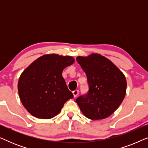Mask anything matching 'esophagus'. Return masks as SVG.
<instances>
[{
  "mask_svg": "<svg viewBox=\"0 0 148 148\" xmlns=\"http://www.w3.org/2000/svg\"><path fill=\"white\" fill-rule=\"evenodd\" d=\"M73 94L74 97H77V95L79 94V90H74L73 92Z\"/></svg>",
  "mask_w": 148,
  "mask_h": 148,
  "instance_id": "obj_1",
  "label": "esophagus"
}]
</instances>
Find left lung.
Masks as SVG:
<instances>
[{"label": "left lung", "mask_w": 148, "mask_h": 148, "mask_svg": "<svg viewBox=\"0 0 148 148\" xmlns=\"http://www.w3.org/2000/svg\"><path fill=\"white\" fill-rule=\"evenodd\" d=\"M76 60L86 73L90 88L88 94L79 97L76 102L87 118H107L124 100L127 90L125 76L113 62L101 54L77 56Z\"/></svg>", "instance_id": "left-lung-1"}]
</instances>
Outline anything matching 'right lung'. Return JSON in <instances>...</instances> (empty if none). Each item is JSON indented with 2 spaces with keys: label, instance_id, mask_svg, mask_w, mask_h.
Instances as JSON below:
<instances>
[{
  "label": "right lung",
  "instance_id": "obj_1",
  "mask_svg": "<svg viewBox=\"0 0 148 148\" xmlns=\"http://www.w3.org/2000/svg\"><path fill=\"white\" fill-rule=\"evenodd\" d=\"M74 61L70 56L44 54L23 71L18 82V93L22 104L32 116L53 118L64 103L73 98L62 73Z\"/></svg>",
  "mask_w": 148,
  "mask_h": 148
}]
</instances>
